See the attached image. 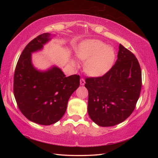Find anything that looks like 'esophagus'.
I'll list each match as a JSON object with an SVG mask.
<instances>
[{
    "instance_id": "esophagus-1",
    "label": "esophagus",
    "mask_w": 158,
    "mask_h": 158,
    "mask_svg": "<svg viewBox=\"0 0 158 158\" xmlns=\"http://www.w3.org/2000/svg\"><path fill=\"white\" fill-rule=\"evenodd\" d=\"M85 83V79L83 78H81V79H80V84H81V85H83Z\"/></svg>"
}]
</instances>
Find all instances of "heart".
I'll use <instances>...</instances> for the list:
<instances>
[{"mask_svg":"<svg viewBox=\"0 0 158 158\" xmlns=\"http://www.w3.org/2000/svg\"><path fill=\"white\" fill-rule=\"evenodd\" d=\"M77 56L79 59L86 60L85 70L92 76H101L106 73L112 66L115 60L114 49L105 43L96 39L87 40L79 45L77 51ZM72 65L75 66V60L71 61Z\"/></svg>","mask_w":158,"mask_h":158,"instance_id":"obj_1","label":"heart"}]
</instances>
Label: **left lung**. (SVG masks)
I'll list each match as a JSON object with an SVG mask.
<instances>
[{"label": "left lung", "instance_id": "left-lung-1", "mask_svg": "<svg viewBox=\"0 0 158 158\" xmlns=\"http://www.w3.org/2000/svg\"><path fill=\"white\" fill-rule=\"evenodd\" d=\"M142 73L138 60L119 44L117 60L101 77H87L88 114L100 126H115L135 110L140 96Z\"/></svg>", "mask_w": 158, "mask_h": 158}]
</instances>
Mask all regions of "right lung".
Masks as SVG:
<instances>
[{
  "label": "right lung",
  "mask_w": 158,
  "mask_h": 158,
  "mask_svg": "<svg viewBox=\"0 0 158 158\" xmlns=\"http://www.w3.org/2000/svg\"><path fill=\"white\" fill-rule=\"evenodd\" d=\"M49 36L43 33L26 46L13 77V93L20 111L31 122L45 126L62 118L69 98L80 84L79 75L66 77L57 67L45 72L33 67L31 53L42 49Z\"/></svg>",
  "instance_id": "right-lung-1"
}]
</instances>
